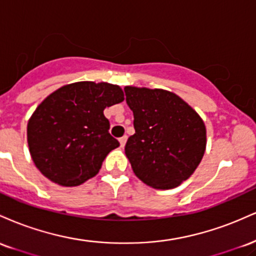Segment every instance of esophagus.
<instances>
[{
    "instance_id": "obj_1",
    "label": "esophagus",
    "mask_w": 256,
    "mask_h": 256,
    "mask_svg": "<svg viewBox=\"0 0 256 256\" xmlns=\"http://www.w3.org/2000/svg\"><path fill=\"white\" fill-rule=\"evenodd\" d=\"M126 140H128V136H122V137H120V138H119L120 146H125V143H126Z\"/></svg>"
}]
</instances>
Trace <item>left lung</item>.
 I'll return each mask as SVG.
<instances>
[{"label":"left lung","instance_id":"8db88e82","mask_svg":"<svg viewBox=\"0 0 256 256\" xmlns=\"http://www.w3.org/2000/svg\"><path fill=\"white\" fill-rule=\"evenodd\" d=\"M124 90L134 126L125 154L134 174L154 189L178 186L204 158V120L171 91L136 86Z\"/></svg>","mask_w":256,"mask_h":256}]
</instances>
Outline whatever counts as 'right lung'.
Listing matches in <instances>:
<instances>
[{"mask_svg": "<svg viewBox=\"0 0 256 256\" xmlns=\"http://www.w3.org/2000/svg\"><path fill=\"white\" fill-rule=\"evenodd\" d=\"M122 101L120 86L110 83L78 82L50 94L28 124V149L40 173L62 186L95 177L119 146L104 110Z\"/></svg>", "mask_w": 256, "mask_h": 256, "instance_id": "obj_1", "label": "right lung"}]
</instances>
